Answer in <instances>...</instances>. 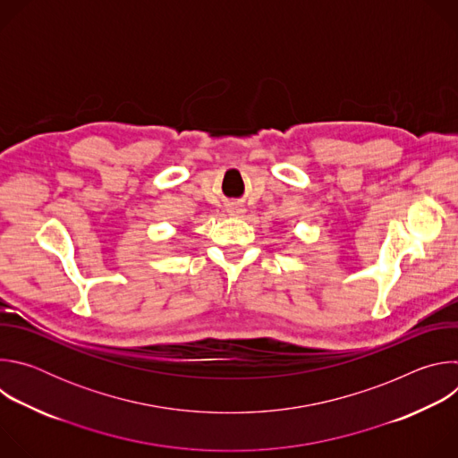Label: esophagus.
Segmentation results:
<instances>
[{
    "instance_id": "1",
    "label": "esophagus",
    "mask_w": 458,
    "mask_h": 458,
    "mask_svg": "<svg viewBox=\"0 0 458 458\" xmlns=\"http://www.w3.org/2000/svg\"><path fill=\"white\" fill-rule=\"evenodd\" d=\"M228 212H230L232 216H241L244 210H242L241 207H232V208H228Z\"/></svg>"
}]
</instances>
